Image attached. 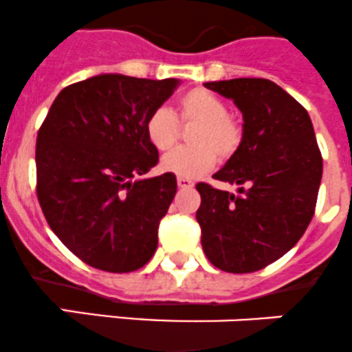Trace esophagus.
<instances>
[{"label": "esophagus", "mask_w": 352, "mask_h": 352, "mask_svg": "<svg viewBox=\"0 0 352 352\" xmlns=\"http://www.w3.org/2000/svg\"><path fill=\"white\" fill-rule=\"evenodd\" d=\"M177 186H179L180 189H190V187L194 186V182L190 179H187V177H179V179H177Z\"/></svg>", "instance_id": "esophagus-1"}]
</instances>
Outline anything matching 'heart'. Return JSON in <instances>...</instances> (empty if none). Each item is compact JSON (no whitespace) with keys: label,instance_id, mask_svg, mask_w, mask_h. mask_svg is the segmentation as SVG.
Returning a JSON list of instances; mask_svg holds the SVG:
<instances>
[{"label":"heart","instance_id":"obj_1","mask_svg":"<svg viewBox=\"0 0 352 352\" xmlns=\"http://www.w3.org/2000/svg\"><path fill=\"white\" fill-rule=\"evenodd\" d=\"M179 124H196L189 148L173 149L162 160L165 172L179 177H197L217 163L230 160L244 141V127L227 104L206 87H192L177 100L175 111L156 108L146 118V138L158 151H168L180 134Z\"/></svg>","mask_w":352,"mask_h":352}]
</instances>
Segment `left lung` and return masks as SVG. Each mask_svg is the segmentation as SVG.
Segmentation results:
<instances>
[{
  "instance_id": "1",
  "label": "left lung",
  "mask_w": 352,
  "mask_h": 352,
  "mask_svg": "<svg viewBox=\"0 0 352 352\" xmlns=\"http://www.w3.org/2000/svg\"><path fill=\"white\" fill-rule=\"evenodd\" d=\"M244 117V141L214 180L239 184L241 196L196 186L201 244L214 267L251 274L277 261L315 214L323 158L302 104L268 78L206 82ZM248 185V188H244Z\"/></svg>"
}]
</instances>
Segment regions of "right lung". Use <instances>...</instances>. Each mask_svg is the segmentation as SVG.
<instances>
[{
	"instance_id": "obj_1",
	"label": "right lung",
	"mask_w": 352,
	"mask_h": 352,
	"mask_svg": "<svg viewBox=\"0 0 352 352\" xmlns=\"http://www.w3.org/2000/svg\"><path fill=\"white\" fill-rule=\"evenodd\" d=\"M177 78L107 74L67 85L36 142V192L51 230L89 267L139 270L158 245V225L177 192L173 173L141 179L158 165L146 118Z\"/></svg>"
}]
</instances>
